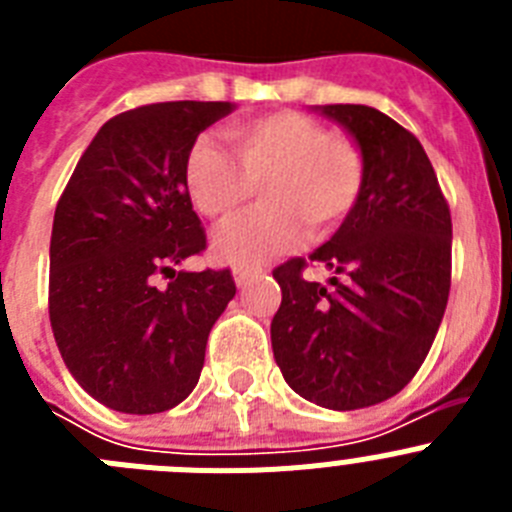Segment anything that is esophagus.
I'll return each instance as SVG.
<instances>
[{"mask_svg":"<svg viewBox=\"0 0 512 512\" xmlns=\"http://www.w3.org/2000/svg\"><path fill=\"white\" fill-rule=\"evenodd\" d=\"M259 274H261L259 266L238 264V266H235V269H233V277H235V284H238V287H243V284H248L253 277H259Z\"/></svg>","mask_w":512,"mask_h":512,"instance_id":"34e87169","label":"esophagus"}]
</instances>
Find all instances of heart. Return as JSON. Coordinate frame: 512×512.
<instances>
[{"instance_id":"heart-1","label":"heart","mask_w":512,"mask_h":512,"mask_svg":"<svg viewBox=\"0 0 512 512\" xmlns=\"http://www.w3.org/2000/svg\"><path fill=\"white\" fill-rule=\"evenodd\" d=\"M233 146L200 138L184 161L189 200L207 220L233 223L261 187V207L223 230L212 248L230 264H259L295 248L310 230L330 235L351 215L366 182V158L348 135L328 133L300 112H274L225 128Z\"/></svg>"}]
</instances>
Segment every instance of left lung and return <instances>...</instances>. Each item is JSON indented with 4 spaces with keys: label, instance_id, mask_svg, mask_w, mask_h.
Segmentation results:
<instances>
[{
    "label": "left lung",
    "instance_id": "left-lung-1",
    "mask_svg": "<svg viewBox=\"0 0 512 512\" xmlns=\"http://www.w3.org/2000/svg\"><path fill=\"white\" fill-rule=\"evenodd\" d=\"M366 158L359 202L310 261L330 287L302 277L307 261L274 269L282 305L271 348L282 377L328 410L390 400L415 377L451 289V212L420 140L366 104H323Z\"/></svg>",
    "mask_w": 512,
    "mask_h": 512
}]
</instances>
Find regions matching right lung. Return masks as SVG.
Segmentation results:
<instances>
[{"mask_svg":"<svg viewBox=\"0 0 512 512\" xmlns=\"http://www.w3.org/2000/svg\"><path fill=\"white\" fill-rule=\"evenodd\" d=\"M233 110L158 102L120 112L94 135L56 205L53 338L76 382L117 413H164L187 400L212 325L235 297L230 269H179L207 248L184 161L197 135Z\"/></svg>","mask_w":512,"mask_h":512,"instance_id":"1","label":"right lung"}]
</instances>
